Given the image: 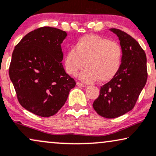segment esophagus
<instances>
[{
    "mask_svg": "<svg viewBox=\"0 0 156 156\" xmlns=\"http://www.w3.org/2000/svg\"><path fill=\"white\" fill-rule=\"evenodd\" d=\"M76 85L78 86H79V87H86V86H85L84 84H83V83H80V82H77L76 83Z\"/></svg>",
    "mask_w": 156,
    "mask_h": 156,
    "instance_id": "esophagus-1",
    "label": "esophagus"
}]
</instances>
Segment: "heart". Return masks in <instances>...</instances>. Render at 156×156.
Returning a JSON list of instances; mask_svg holds the SVG:
<instances>
[{"instance_id":"b5f03b06","label":"heart","mask_w":156,"mask_h":156,"mask_svg":"<svg viewBox=\"0 0 156 156\" xmlns=\"http://www.w3.org/2000/svg\"><path fill=\"white\" fill-rule=\"evenodd\" d=\"M122 47L98 35L88 34L82 37L67 51L64 59L66 72L76 76L80 70L86 69L80 74V79L86 83H93L98 79L104 83L112 80L119 71L122 62Z\"/></svg>"}]
</instances>
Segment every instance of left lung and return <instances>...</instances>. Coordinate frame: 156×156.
I'll list each match as a JSON object with an SVG mask.
<instances>
[{
  "instance_id": "8db88e82",
  "label": "left lung",
  "mask_w": 156,
  "mask_h": 156,
  "mask_svg": "<svg viewBox=\"0 0 156 156\" xmlns=\"http://www.w3.org/2000/svg\"><path fill=\"white\" fill-rule=\"evenodd\" d=\"M109 30L119 37L122 62L117 75L101 87L93 107L100 116L112 119L133 109L147 82V72L146 55L139 43L125 31Z\"/></svg>"
}]
</instances>
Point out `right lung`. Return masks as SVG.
<instances>
[{
	"mask_svg": "<svg viewBox=\"0 0 156 156\" xmlns=\"http://www.w3.org/2000/svg\"><path fill=\"white\" fill-rule=\"evenodd\" d=\"M66 37L59 29L41 27L23 37L13 52L9 72L18 100L40 117L56 114L76 86L61 62V44Z\"/></svg>",
	"mask_w": 156,
	"mask_h": 156,
	"instance_id": "right-lung-1",
	"label": "right lung"
}]
</instances>
